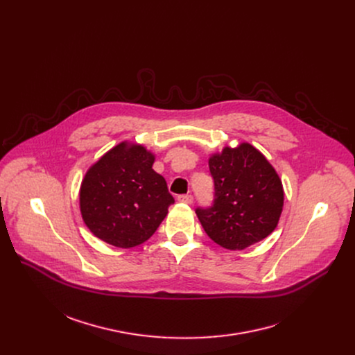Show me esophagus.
I'll return each mask as SVG.
<instances>
[{"mask_svg":"<svg viewBox=\"0 0 355 355\" xmlns=\"http://www.w3.org/2000/svg\"><path fill=\"white\" fill-rule=\"evenodd\" d=\"M178 200L180 202H182V204H187V205H191L192 204V202H193V196L192 195H180L178 196Z\"/></svg>","mask_w":355,"mask_h":355,"instance_id":"1","label":"esophagus"}]
</instances>
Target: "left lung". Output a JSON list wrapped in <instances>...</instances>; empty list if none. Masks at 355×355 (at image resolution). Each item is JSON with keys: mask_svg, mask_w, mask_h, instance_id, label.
<instances>
[{"mask_svg": "<svg viewBox=\"0 0 355 355\" xmlns=\"http://www.w3.org/2000/svg\"><path fill=\"white\" fill-rule=\"evenodd\" d=\"M215 199L196 208L207 234L227 250H244L274 232L284 207L282 182L260 151L248 143L212 155Z\"/></svg>", "mask_w": 355, "mask_h": 355, "instance_id": "left-lung-1", "label": "left lung"}]
</instances>
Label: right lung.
Listing matches in <instances>:
<instances>
[{
  "label": "right lung",
  "mask_w": 355,
  "mask_h": 355,
  "mask_svg": "<svg viewBox=\"0 0 355 355\" xmlns=\"http://www.w3.org/2000/svg\"><path fill=\"white\" fill-rule=\"evenodd\" d=\"M153 163L146 147L122 141L89 167L80 188V211L98 239L130 248L157 230L174 198Z\"/></svg>",
  "instance_id": "1"
}]
</instances>
